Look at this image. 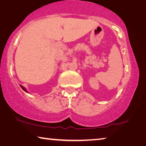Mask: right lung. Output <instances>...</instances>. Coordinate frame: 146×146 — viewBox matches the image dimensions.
<instances>
[{"instance_id":"1","label":"right lung","mask_w":146,"mask_h":146,"mask_svg":"<svg viewBox=\"0 0 146 146\" xmlns=\"http://www.w3.org/2000/svg\"><path fill=\"white\" fill-rule=\"evenodd\" d=\"M20 86H21V88H22V89H23V90H24V91H25V92H27V90H26V89H25V88L23 86H21V85H20Z\"/></svg>"}]
</instances>
